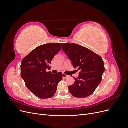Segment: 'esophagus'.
<instances>
[{
    "mask_svg": "<svg viewBox=\"0 0 128 128\" xmlns=\"http://www.w3.org/2000/svg\"><path fill=\"white\" fill-rule=\"evenodd\" d=\"M62 77H63V78H67V77H68V76L66 75V74H62Z\"/></svg>",
    "mask_w": 128,
    "mask_h": 128,
    "instance_id": "34e87169",
    "label": "esophagus"
}]
</instances>
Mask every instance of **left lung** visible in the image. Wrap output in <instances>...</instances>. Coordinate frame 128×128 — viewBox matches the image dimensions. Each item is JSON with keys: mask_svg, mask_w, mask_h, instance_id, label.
Instances as JSON below:
<instances>
[{"mask_svg": "<svg viewBox=\"0 0 128 128\" xmlns=\"http://www.w3.org/2000/svg\"><path fill=\"white\" fill-rule=\"evenodd\" d=\"M62 49L75 69L80 71L75 83L68 87L75 97L83 98L91 95L100 84L104 72L102 58L89 49L74 43H63Z\"/></svg>", "mask_w": 128, "mask_h": 128, "instance_id": "8db88e82", "label": "left lung"}]
</instances>
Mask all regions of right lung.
<instances>
[{
  "label": "right lung",
  "mask_w": 128,
  "mask_h": 128,
  "mask_svg": "<svg viewBox=\"0 0 128 128\" xmlns=\"http://www.w3.org/2000/svg\"><path fill=\"white\" fill-rule=\"evenodd\" d=\"M62 43H48L34 48L25 56L21 64V75L26 86L41 99L51 98L56 94L58 84L62 80L59 72L53 74L49 64L61 48Z\"/></svg>",
  "instance_id": "obj_1"
}]
</instances>
